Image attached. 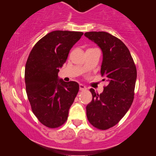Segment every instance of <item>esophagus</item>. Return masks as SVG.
<instances>
[{
  "label": "esophagus",
  "mask_w": 156,
  "mask_h": 156,
  "mask_svg": "<svg viewBox=\"0 0 156 156\" xmlns=\"http://www.w3.org/2000/svg\"><path fill=\"white\" fill-rule=\"evenodd\" d=\"M87 89V87L83 84H80V91H84Z\"/></svg>",
  "instance_id": "1"
}]
</instances>
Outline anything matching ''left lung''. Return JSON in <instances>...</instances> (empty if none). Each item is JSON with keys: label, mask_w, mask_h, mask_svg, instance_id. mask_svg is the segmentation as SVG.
<instances>
[{"label": "left lung", "mask_w": 156, "mask_h": 156, "mask_svg": "<svg viewBox=\"0 0 156 156\" xmlns=\"http://www.w3.org/2000/svg\"><path fill=\"white\" fill-rule=\"evenodd\" d=\"M85 37L101 48V74L108 82L102 93L90 89L92 100L87 104V116L93 126L106 130L117 124L133 103L137 71L125 44L106 32H87Z\"/></svg>", "instance_id": "obj_1"}]
</instances>
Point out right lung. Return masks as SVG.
<instances>
[{"mask_svg":"<svg viewBox=\"0 0 156 156\" xmlns=\"http://www.w3.org/2000/svg\"><path fill=\"white\" fill-rule=\"evenodd\" d=\"M82 35V32H51L35 44L27 58L25 69L27 98L33 114L48 128L65 123L79 91L77 82L59 80L58 72Z\"/></svg>","mask_w":156,"mask_h":156,"instance_id":"1","label":"right lung"}]
</instances>
